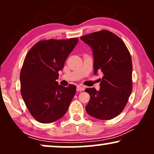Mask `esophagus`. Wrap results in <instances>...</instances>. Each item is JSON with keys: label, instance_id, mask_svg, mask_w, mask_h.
Returning a JSON list of instances; mask_svg holds the SVG:
<instances>
[{"label": "esophagus", "instance_id": "esophagus-1", "mask_svg": "<svg viewBox=\"0 0 154 154\" xmlns=\"http://www.w3.org/2000/svg\"><path fill=\"white\" fill-rule=\"evenodd\" d=\"M76 90H77V91H83V90H85V88H84L83 86L79 85V86H77Z\"/></svg>", "mask_w": 154, "mask_h": 154}]
</instances>
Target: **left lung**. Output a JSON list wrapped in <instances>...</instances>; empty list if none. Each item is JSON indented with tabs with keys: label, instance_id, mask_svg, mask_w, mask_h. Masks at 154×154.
Here are the masks:
<instances>
[{
	"label": "left lung",
	"instance_id": "8db88e82",
	"mask_svg": "<svg viewBox=\"0 0 154 154\" xmlns=\"http://www.w3.org/2000/svg\"><path fill=\"white\" fill-rule=\"evenodd\" d=\"M81 39L92 48L94 73H103L100 89H85L90 99L85 109L91 116L110 120L121 113L132 90L131 56L124 42L107 30L83 35Z\"/></svg>",
	"mask_w": 154,
	"mask_h": 154
}]
</instances>
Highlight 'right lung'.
Returning a JSON list of instances; mask_svg holds the SVG:
<instances>
[{"instance_id": "obj_1", "label": "right lung", "mask_w": 154, "mask_h": 154, "mask_svg": "<svg viewBox=\"0 0 154 154\" xmlns=\"http://www.w3.org/2000/svg\"><path fill=\"white\" fill-rule=\"evenodd\" d=\"M79 39H50L31 48L20 72L21 94L31 116L41 123H50L64 116L76 91L56 81L69 54Z\"/></svg>"}]
</instances>
